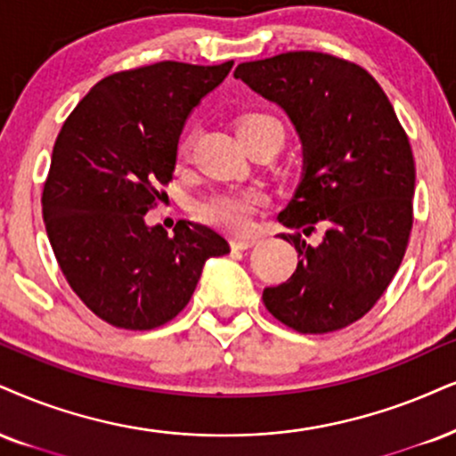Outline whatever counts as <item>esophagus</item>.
Wrapping results in <instances>:
<instances>
[{"label": "esophagus", "instance_id": "esophagus-1", "mask_svg": "<svg viewBox=\"0 0 456 456\" xmlns=\"http://www.w3.org/2000/svg\"><path fill=\"white\" fill-rule=\"evenodd\" d=\"M257 243V239L254 237H232L230 239V247L232 249H249V247H254Z\"/></svg>", "mask_w": 456, "mask_h": 456}]
</instances>
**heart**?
Returning <instances> with one entry per match:
<instances>
[{
    "label": "heart",
    "instance_id": "1",
    "mask_svg": "<svg viewBox=\"0 0 456 456\" xmlns=\"http://www.w3.org/2000/svg\"><path fill=\"white\" fill-rule=\"evenodd\" d=\"M268 126H279L281 125L268 114H247L239 120V134L240 139H249ZM283 131V128H281ZM192 134H185V137L177 145V160L185 162L190 159V151H192ZM262 205V196L257 192H237V190H224V192H213L205 199H200L194 205V213L202 222L211 224L216 228L224 230H240L247 226L249 217L254 216V211Z\"/></svg>",
    "mask_w": 456,
    "mask_h": 456
}]
</instances>
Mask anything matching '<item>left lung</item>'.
Listing matches in <instances>:
<instances>
[{"label": "left lung", "mask_w": 456, "mask_h": 456, "mask_svg": "<svg viewBox=\"0 0 456 456\" xmlns=\"http://www.w3.org/2000/svg\"><path fill=\"white\" fill-rule=\"evenodd\" d=\"M277 103L302 142V179L279 222L296 273L262 294L288 328L328 334L355 323L395 277L412 230L414 156L391 101L363 67L338 56L283 53L234 69ZM326 226L313 248L302 233Z\"/></svg>", "instance_id": "8db88e82"}]
</instances>
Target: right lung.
<instances>
[{
  "instance_id": "1",
  "label": "right lung",
  "mask_w": 456,
  "mask_h": 456,
  "mask_svg": "<svg viewBox=\"0 0 456 456\" xmlns=\"http://www.w3.org/2000/svg\"><path fill=\"white\" fill-rule=\"evenodd\" d=\"M177 61L118 71L94 84L61 128L42 211L67 283L99 319L154 330L183 311L209 257L226 256L216 230L179 219L173 234L145 213L173 179L182 128L232 69Z\"/></svg>"
}]
</instances>
